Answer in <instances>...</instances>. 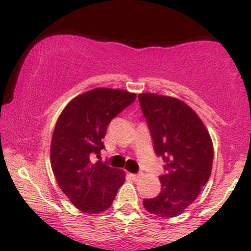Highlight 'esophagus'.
I'll use <instances>...</instances> for the list:
<instances>
[{
	"instance_id": "1",
	"label": "esophagus",
	"mask_w": 251,
	"mask_h": 251,
	"mask_svg": "<svg viewBox=\"0 0 251 251\" xmlns=\"http://www.w3.org/2000/svg\"><path fill=\"white\" fill-rule=\"evenodd\" d=\"M141 176H142V174H130V177L134 180H139V178H141Z\"/></svg>"
}]
</instances>
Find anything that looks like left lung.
<instances>
[{"label": "left lung", "mask_w": 251, "mask_h": 251, "mask_svg": "<svg viewBox=\"0 0 251 251\" xmlns=\"http://www.w3.org/2000/svg\"><path fill=\"white\" fill-rule=\"evenodd\" d=\"M150 126L154 151L165 161L158 196L144 200L157 217H177L190 206L208 182L213 164V142L206 126L179 99L155 93L139 94Z\"/></svg>", "instance_id": "1"}]
</instances>
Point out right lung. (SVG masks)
<instances>
[{"label": "right lung", "mask_w": 251, "mask_h": 251, "mask_svg": "<svg viewBox=\"0 0 251 251\" xmlns=\"http://www.w3.org/2000/svg\"><path fill=\"white\" fill-rule=\"evenodd\" d=\"M136 94L114 88H93L72 99L61 112L50 146V161L58 187L83 213L110 208L125 183L122 170L110 168L91 155L104 148L112 118L135 100Z\"/></svg>", "instance_id": "obj_1"}]
</instances>
